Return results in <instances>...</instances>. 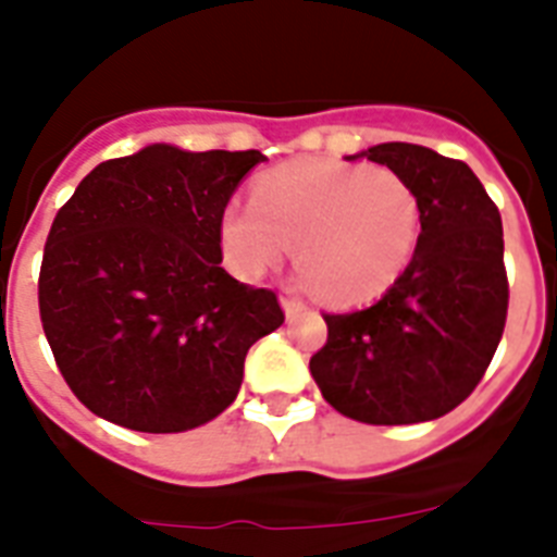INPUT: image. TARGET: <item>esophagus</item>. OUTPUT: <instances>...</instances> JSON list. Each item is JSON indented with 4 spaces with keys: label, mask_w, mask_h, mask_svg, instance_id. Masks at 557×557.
Masks as SVG:
<instances>
[{
    "label": "esophagus",
    "mask_w": 557,
    "mask_h": 557,
    "mask_svg": "<svg viewBox=\"0 0 557 557\" xmlns=\"http://www.w3.org/2000/svg\"><path fill=\"white\" fill-rule=\"evenodd\" d=\"M280 304H283V312H286L288 321H297V318L306 312V304H304V300H297V297L283 295V297H280Z\"/></svg>",
    "instance_id": "1"
}]
</instances>
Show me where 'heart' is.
<instances>
[{
	"label": "heart",
	"instance_id": "heart-1",
	"mask_svg": "<svg viewBox=\"0 0 557 557\" xmlns=\"http://www.w3.org/2000/svg\"><path fill=\"white\" fill-rule=\"evenodd\" d=\"M253 205L219 219V243L239 277H262L295 243L300 283L332 306L370 304L396 286L422 234V201L387 168L295 159L265 170Z\"/></svg>",
	"mask_w": 557,
	"mask_h": 557
}]
</instances>
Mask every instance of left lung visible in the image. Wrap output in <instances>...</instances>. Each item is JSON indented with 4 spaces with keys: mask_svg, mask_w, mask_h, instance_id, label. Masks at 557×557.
Instances as JSON below:
<instances>
[{
    "mask_svg": "<svg viewBox=\"0 0 557 557\" xmlns=\"http://www.w3.org/2000/svg\"><path fill=\"white\" fill-rule=\"evenodd\" d=\"M413 185L422 234L398 283L367 309L323 314L309 361L323 398L367 424L431 422L462 405L492 364L509 312L500 210L466 161L389 141L349 159Z\"/></svg>",
    "mask_w": 557,
    "mask_h": 557,
    "instance_id": "obj_1",
    "label": "left lung"
}]
</instances>
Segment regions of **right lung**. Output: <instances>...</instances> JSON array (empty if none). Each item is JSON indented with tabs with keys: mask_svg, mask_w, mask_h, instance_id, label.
<instances>
[{
	"mask_svg": "<svg viewBox=\"0 0 557 557\" xmlns=\"http://www.w3.org/2000/svg\"><path fill=\"white\" fill-rule=\"evenodd\" d=\"M260 150L150 144L109 159L57 210L39 269V318L72 393L141 433L216 419L251 344L286 321L271 288L227 274L219 219Z\"/></svg>",
	"mask_w": 557,
	"mask_h": 557,
	"instance_id": "right-lung-1",
	"label": "right lung"
}]
</instances>
